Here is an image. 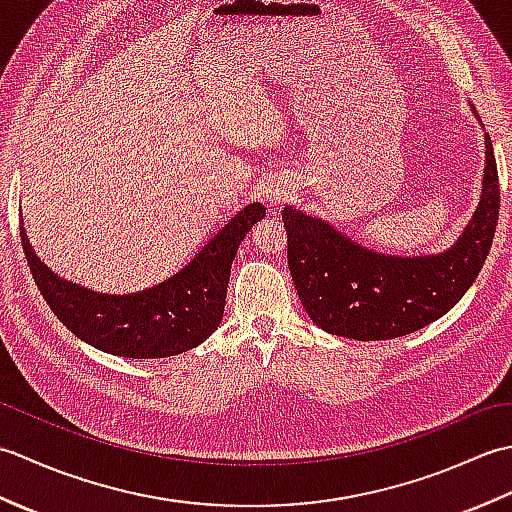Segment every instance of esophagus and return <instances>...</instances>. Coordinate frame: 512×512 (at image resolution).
<instances>
[{
	"mask_svg": "<svg viewBox=\"0 0 512 512\" xmlns=\"http://www.w3.org/2000/svg\"><path fill=\"white\" fill-rule=\"evenodd\" d=\"M266 198L270 200V202H273V204H279V202H284L286 200V191L284 189H268L266 191Z\"/></svg>",
	"mask_w": 512,
	"mask_h": 512,
	"instance_id": "34e87169",
	"label": "esophagus"
}]
</instances>
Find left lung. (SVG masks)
I'll list each match as a JSON object with an SVG mask.
<instances>
[{
    "label": "left lung",
    "mask_w": 512,
    "mask_h": 512,
    "mask_svg": "<svg viewBox=\"0 0 512 512\" xmlns=\"http://www.w3.org/2000/svg\"><path fill=\"white\" fill-rule=\"evenodd\" d=\"M499 217V178L486 134L482 200L462 237L440 255L394 257L352 242L317 217L286 206L288 264L308 317L356 341H387L440 319L473 286Z\"/></svg>",
    "instance_id": "8db88e82"
}]
</instances>
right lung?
Segmentation results:
<instances>
[{
    "instance_id": "right-lung-1",
    "label": "right lung",
    "mask_w": 512,
    "mask_h": 512,
    "mask_svg": "<svg viewBox=\"0 0 512 512\" xmlns=\"http://www.w3.org/2000/svg\"><path fill=\"white\" fill-rule=\"evenodd\" d=\"M266 209L244 206L180 273L136 295H103L63 281L39 262L21 228V246L39 292L57 319L96 350L127 358H165L193 350L222 321L239 244Z\"/></svg>"
}]
</instances>
